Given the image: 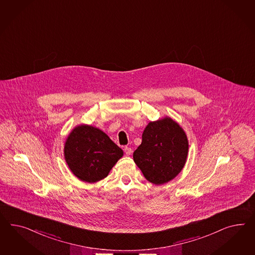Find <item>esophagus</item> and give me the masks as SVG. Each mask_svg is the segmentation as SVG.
<instances>
[{
	"label": "esophagus",
	"mask_w": 255,
	"mask_h": 255,
	"mask_svg": "<svg viewBox=\"0 0 255 255\" xmlns=\"http://www.w3.org/2000/svg\"><path fill=\"white\" fill-rule=\"evenodd\" d=\"M124 152H125V154H126V155H127V156H129V155H131V147H129V146H125V147H124Z\"/></svg>",
	"instance_id": "obj_1"
}]
</instances>
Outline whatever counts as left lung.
Wrapping results in <instances>:
<instances>
[{
	"instance_id": "8db88e82",
	"label": "left lung",
	"mask_w": 255,
	"mask_h": 255,
	"mask_svg": "<svg viewBox=\"0 0 255 255\" xmlns=\"http://www.w3.org/2000/svg\"><path fill=\"white\" fill-rule=\"evenodd\" d=\"M187 154L186 132L172 118L166 116L148 123L142 134V143L132 157L145 179L159 186L179 174Z\"/></svg>"
}]
</instances>
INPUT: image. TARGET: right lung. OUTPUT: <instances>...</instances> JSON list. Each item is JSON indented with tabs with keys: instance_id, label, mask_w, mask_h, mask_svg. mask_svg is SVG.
<instances>
[{
	"instance_id": "right-lung-1",
	"label": "right lung",
	"mask_w": 255,
	"mask_h": 255,
	"mask_svg": "<svg viewBox=\"0 0 255 255\" xmlns=\"http://www.w3.org/2000/svg\"><path fill=\"white\" fill-rule=\"evenodd\" d=\"M124 151L107 133L88 124L77 125L64 145V157L77 178L96 183L106 178Z\"/></svg>"
}]
</instances>
